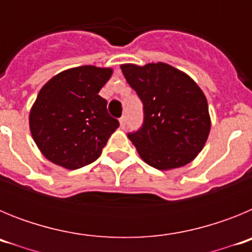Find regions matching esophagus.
Segmentation results:
<instances>
[{"label":"esophagus","mask_w":252,"mask_h":252,"mask_svg":"<svg viewBox=\"0 0 252 252\" xmlns=\"http://www.w3.org/2000/svg\"><path fill=\"white\" fill-rule=\"evenodd\" d=\"M126 121H127V119H126V116H122L121 119H120V125H121L122 128H124L125 126H126Z\"/></svg>","instance_id":"1"}]
</instances>
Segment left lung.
I'll list each match as a JSON object with an SVG mask.
<instances>
[{
	"mask_svg": "<svg viewBox=\"0 0 252 252\" xmlns=\"http://www.w3.org/2000/svg\"><path fill=\"white\" fill-rule=\"evenodd\" d=\"M140 101L144 121L128 132L140 157L160 170L179 168L201 153L208 137V103L192 78L165 63L121 65Z\"/></svg>",
	"mask_w": 252,
	"mask_h": 252,
	"instance_id": "8db88e82",
	"label": "left lung"
}]
</instances>
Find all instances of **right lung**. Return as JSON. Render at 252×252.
Segmentation results:
<instances>
[{"label": "right lung", "instance_id": "add662e5", "mask_svg": "<svg viewBox=\"0 0 252 252\" xmlns=\"http://www.w3.org/2000/svg\"><path fill=\"white\" fill-rule=\"evenodd\" d=\"M112 69L83 65L53 77L30 112L32 139L44 157L66 169H79L99 158L120 126L98 92Z\"/></svg>", "mask_w": 252, "mask_h": 252}]
</instances>
